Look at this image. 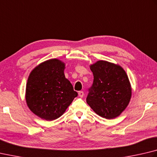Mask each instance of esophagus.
I'll use <instances>...</instances> for the list:
<instances>
[{"label": "esophagus", "instance_id": "34e87169", "mask_svg": "<svg viewBox=\"0 0 157 157\" xmlns=\"http://www.w3.org/2000/svg\"><path fill=\"white\" fill-rule=\"evenodd\" d=\"M78 95L80 97V98H83V96H84V92H83V91H79V92H78Z\"/></svg>", "mask_w": 157, "mask_h": 157}]
</instances>
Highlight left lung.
Listing matches in <instances>:
<instances>
[{"label":"left lung","mask_w":157,"mask_h":157,"mask_svg":"<svg viewBox=\"0 0 157 157\" xmlns=\"http://www.w3.org/2000/svg\"><path fill=\"white\" fill-rule=\"evenodd\" d=\"M94 80L87 104L101 117L113 119L126 109L132 97L128 75L120 65L98 60L90 65Z\"/></svg>","instance_id":"obj_1"}]
</instances>
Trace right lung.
I'll list each match as a JSON object with an SVG mask.
<instances>
[{"mask_svg": "<svg viewBox=\"0 0 157 157\" xmlns=\"http://www.w3.org/2000/svg\"><path fill=\"white\" fill-rule=\"evenodd\" d=\"M66 65L59 59H47L34 68L27 79L25 99L38 117L53 121L61 117L78 93L65 78Z\"/></svg>", "mask_w": 157, "mask_h": 157, "instance_id": "add662e5", "label": "right lung"}]
</instances>
